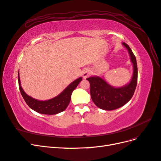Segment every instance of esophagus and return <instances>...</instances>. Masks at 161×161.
<instances>
[{
    "label": "esophagus",
    "mask_w": 161,
    "mask_h": 161,
    "mask_svg": "<svg viewBox=\"0 0 161 161\" xmlns=\"http://www.w3.org/2000/svg\"><path fill=\"white\" fill-rule=\"evenodd\" d=\"M91 74V71L90 69H86L83 70L82 72V77H83V79H86L87 77H89Z\"/></svg>",
    "instance_id": "1"
}]
</instances>
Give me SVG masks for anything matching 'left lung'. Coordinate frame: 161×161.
I'll list each match as a JSON object with an SVG mask.
<instances>
[{
	"instance_id": "left-lung-1",
	"label": "left lung",
	"mask_w": 161,
	"mask_h": 161,
	"mask_svg": "<svg viewBox=\"0 0 161 161\" xmlns=\"http://www.w3.org/2000/svg\"><path fill=\"white\" fill-rule=\"evenodd\" d=\"M122 45L127 49L133 65L132 77L128 84L120 87H115L98 76L86 79L90 82L91 99L95 105L101 109L110 111L118 109L127 103L134 93L138 80L137 62L128 45L124 42Z\"/></svg>"
}]
</instances>
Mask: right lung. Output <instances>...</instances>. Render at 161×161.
I'll return each instance as SVG.
<instances>
[{
	"label": "right lung",
	"instance_id": "right-lung-1",
	"mask_svg": "<svg viewBox=\"0 0 161 161\" xmlns=\"http://www.w3.org/2000/svg\"><path fill=\"white\" fill-rule=\"evenodd\" d=\"M82 79V77L78 78L77 79L72 82L61 93L53 97V98L48 100L41 101L29 96L23 91L21 85L20 77H19V70L18 73L19 90H20L23 98L26 102L27 105L35 111L46 115H54L64 111L70 103L72 91L76 89V87L79 84Z\"/></svg>",
	"mask_w": 161,
	"mask_h": 161
}]
</instances>
